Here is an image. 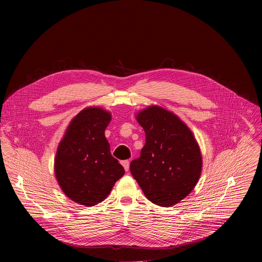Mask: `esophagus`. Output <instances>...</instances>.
<instances>
[{
  "mask_svg": "<svg viewBox=\"0 0 262 262\" xmlns=\"http://www.w3.org/2000/svg\"><path fill=\"white\" fill-rule=\"evenodd\" d=\"M121 164H122V166H123L124 170H125L126 172H128V170H129V161H127V160L122 161V162H121Z\"/></svg>",
  "mask_w": 262,
  "mask_h": 262,
  "instance_id": "obj_1",
  "label": "esophagus"
}]
</instances>
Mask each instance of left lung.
<instances>
[{"instance_id": "obj_1", "label": "left lung", "mask_w": 262, "mask_h": 262, "mask_svg": "<svg viewBox=\"0 0 262 262\" xmlns=\"http://www.w3.org/2000/svg\"><path fill=\"white\" fill-rule=\"evenodd\" d=\"M146 142L129 169L149 201L169 207L188 196L201 174L202 157L192 132L171 112L149 106L137 115Z\"/></svg>"}]
</instances>
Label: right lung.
<instances>
[{
	"mask_svg": "<svg viewBox=\"0 0 262 262\" xmlns=\"http://www.w3.org/2000/svg\"><path fill=\"white\" fill-rule=\"evenodd\" d=\"M111 114L87 107L72 119L60 142L55 175L64 194L86 206L101 202L125 171L112 157L104 130Z\"/></svg>",
	"mask_w": 262,
	"mask_h": 262,
	"instance_id": "obj_1",
	"label": "right lung"
}]
</instances>
